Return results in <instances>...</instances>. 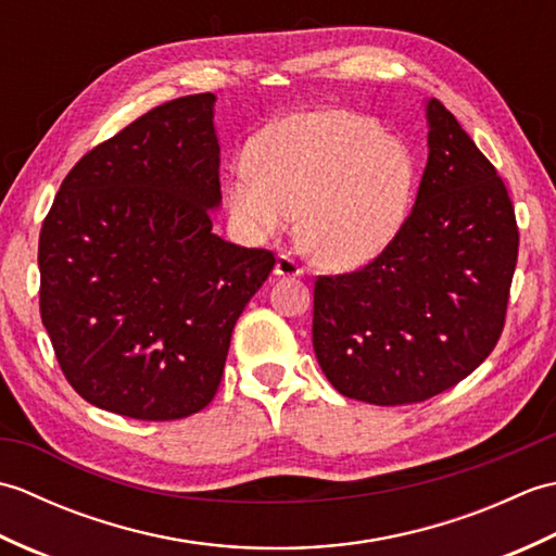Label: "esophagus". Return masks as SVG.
Here are the masks:
<instances>
[{"label": "esophagus", "mask_w": 556, "mask_h": 556, "mask_svg": "<svg viewBox=\"0 0 556 556\" xmlns=\"http://www.w3.org/2000/svg\"><path fill=\"white\" fill-rule=\"evenodd\" d=\"M275 275L277 277H301L303 267L291 255H279L277 265H275Z\"/></svg>", "instance_id": "esophagus-1"}]
</instances>
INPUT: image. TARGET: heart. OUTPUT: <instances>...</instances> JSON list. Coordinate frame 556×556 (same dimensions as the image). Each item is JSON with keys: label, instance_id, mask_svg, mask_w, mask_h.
<instances>
[{"label": "heart", "instance_id": "b5f03b06", "mask_svg": "<svg viewBox=\"0 0 556 556\" xmlns=\"http://www.w3.org/2000/svg\"><path fill=\"white\" fill-rule=\"evenodd\" d=\"M229 184V207L253 239L299 217V241L315 263L358 269L396 239L408 215L416 167L408 148L351 112L291 114L260 134Z\"/></svg>", "mask_w": 556, "mask_h": 556}]
</instances>
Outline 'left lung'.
<instances>
[{
    "instance_id": "left-lung-1",
    "label": "left lung",
    "mask_w": 556,
    "mask_h": 556,
    "mask_svg": "<svg viewBox=\"0 0 556 556\" xmlns=\"http://www.w3.org/2000/svg\"><path fill=\"white\" fill-rule=\"evenodd\" d=\"M428 164L410 215L370 265L315 281L313 349L339 394L418 404L485 361L518 257L509 193L442 102L425 100Z\"/></svg>"
}]
</instances>
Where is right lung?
I'll return each instance as SVG.
<instances>
[{
	"label": "right lung",
	"instance_id": "right-lung-1",
	"mask_svg": "<svg viewBox=\"0 0 556 556\" xmlns=\"http://www.w3.org/2000/svg\"><path fill=\"white\" fill-rule=\"evenodd\" d=\"M212 92L150 110L68 172L40 231V313L71 387L136 420L217 394L233 325L275 267L212 231Z\"/></svg>",
	"mask_w": 556,
	"mask_h": 556
}]
</instances>
